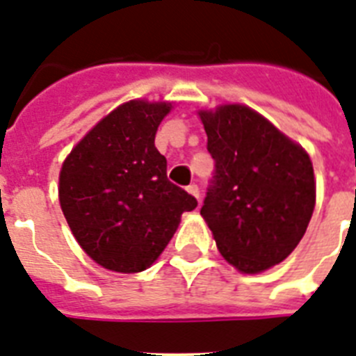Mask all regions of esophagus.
I'll list each match as a JSON object with an SVG mask.
<instances>
[{
	"label": "esophagus",
	"instance_id": "1",
	"mask_svg": "<svg viewBox=\"0 0 356 356\" xmlns=\"http://www.w3.org/2000/svg\"><path fill=\"white\" fill-rule=\"evenodd\" d=\"M186 190H188V193H192L197 201H199V197H201V190H199V186H197V184H190V186H186Z\"/></svg>",
	"mask_w": 356,
	"mask_h": 356
}]
</instances>
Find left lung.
<instances>
[{"mask_svg": "<svg viewBox=\"0 0 356 356\" xmlns=\"http://www.w3.org/2000/svg\"><path fill=\"white\" fill-rule=\"evenodd\" d=\"M213 175L201 215L243 273L279 264L306 234L315 177L306 152L243 104L201 112Z\"/></svg>", "mask_w": 356, "mask_h": 356, "instance_id": "1", "label": "left lung"}]
</instances>
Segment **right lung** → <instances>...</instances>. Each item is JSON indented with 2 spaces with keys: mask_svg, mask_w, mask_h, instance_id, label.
<instances>
[{
  "mask_svg": "<svg viewBox=\"0 0 356 356\" xmlns=\"http://www.w3.org/2000/svg\"><path fill=\"white\" fill-rule=\"evenodd\" d=\"M168 103L130 101L108 113L70 152L59 202L79 246L97 264L137 273L163 253L197 199L166 175L155 132Z\"/></svg>",
  "mask_w": 356,
  "mask_h": 356,
  "instance_id": "right-lung-1",
  "label": "right lung"
}]
</instances>
